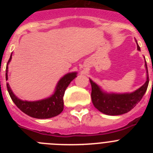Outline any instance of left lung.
<instances>
[{
  "label": "left lung",
  "instance_id": "left-lung-1",
  "mask_svg": "<svg viewBox=\"0 0 153 153\" xmlns=\"http://www.w3.org/2000/svg\"><path fill=\"white\" fill-rule=\"evenodd\" d=\"M137 48L139 51H140L138 44ZM146 67L147 70V79L145 84L142 86L140 89L131 93L109 94V93H103L94 82L90 79L92 86V102L94 106L101 113L110 116L122 115L130 111L141 100L148 88L149 79L146 62Z\"/></svg>",
  "mask_w": 153,
  "mask_h": 153
}]
</instances>
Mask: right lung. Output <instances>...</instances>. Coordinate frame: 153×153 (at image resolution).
<instances>
[{
	"instance_id": "obj_1",
	"label": "right lung",
	"mask_w": 153,
	"mask_h": 153,
	"mask_svg": "<svg viewBox=\"0 0 153 153\" xmlns=\"http://www.w3.org/2000/svg\"><path fill=\"white\" fill-rule=\"evenodd\" d=\"M10 55L8 63L11 60ZM8 64V63H7ZM7 65L6 67V80L7 79ZM76 76V73H70L60 79L56 86L54 94L49 98L34 102L23 101L13 93L9 83H7V88L10 98L16 106L23 113L36 119H48L60 114L63 109V96L66 89L70 82Z\"/></svg>"
}]
</instances>
